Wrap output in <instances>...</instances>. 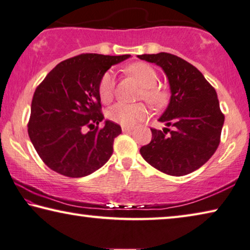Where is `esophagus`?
<instances>
[{
  "label": "esophagus",
  "mask_w": 250,
  "mask_h": 250,
  "mask_svg": "<svg viewBox=\"0 0 250 250\" xmlns=\"http://www.w3.org/2000/svg\"><path fill=\"white\" fill-rule=\"evenodd\" d=\"M123 133H129L130 130H133V127H129V126H122Z\"/></svg>",
  "instance_id": "1"
}]
</instances>
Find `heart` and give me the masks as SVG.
<instances>
[{"label":"heart","mask_w":250,"mask_h":250,"mask_svg":"<svg viewBox=\"0 0 250 250\" xmlns=\"http://www.w3.org/2000/svg\"><path fill=\"white\" fill-rule=\"evenodd\" d=\"M127 72L132 74L142 85V96L154 106H161L166 102V93L155 86L157 84L158 75L154 67L146 63H134L127 67ZM115 87V74L107 71L102 76L98 84V95L103 103L107 104L113 100ZM148 110L145 104L117 103L109 108L107 116L112 122L124 126H133L145 120Z\"/></svg>","instance_id":"heart-1"}]
</instances>
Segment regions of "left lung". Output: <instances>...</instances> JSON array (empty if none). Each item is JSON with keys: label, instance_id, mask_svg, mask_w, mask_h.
<instances>
[{"label": "left lung", "instance_id": "8db88e82", "mask_svg": "<svg viewBox=\"0 0 250 250\" xmlns=\"http://www.w3.org/2000/svg\"><path fill=\"white\" fill-rule=\"evenodd\" d=\"M162 67L170 88L169 103L158 118L168 128H150L152 141L140 153L155 168L183 176L202 167L217 149L225 116L217 93L194 65L169 53L137 55Z\"/></svg>", "mask_w": 250, "mask_h": 250}]
</instances>
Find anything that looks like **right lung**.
Returning <instances> with one entry per match:
<instances>
[{"mask_svg":"<svg viewBox=\"0 0 250 250\" xmlns=\"http://www.w3.org/2000/svg\"><path fill=\"white\" fill-rule=\"evenodd\" d=\"M130 55L81 54L63 61L35 89L28 136L41 159L67 177H84L101 168L113 154L122 128L101 113L98 84L113 65ZM90 128L85 132L86 127Z\"/></svg>","mask_w":250,"mask_h":250,"instance_id":"obj_1","label":"right lung"}]
</instances>
